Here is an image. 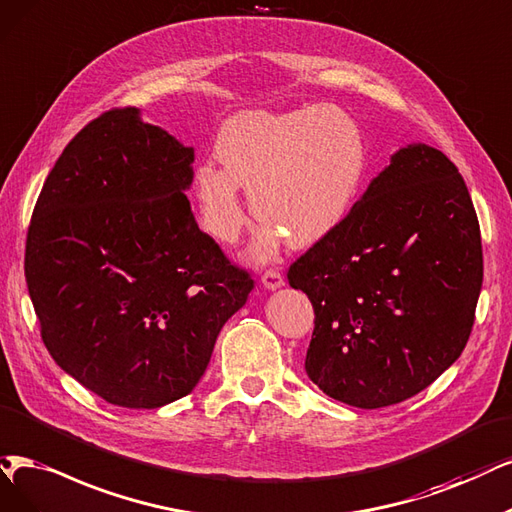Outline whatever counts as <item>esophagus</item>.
<instances>
[{"label":"esophagus","mask_w":512,"mask_h":512,"mask_svg":"<svg viewBox=\"0 0 512 512\" xmlns=\"http://www.w3.org/2000/svg\"><path fill=\"white\" fill-rule=\"evenodd\" d=\"M261 285L266 287L268 291H276V289L285 285V278H282V274L276 272V270H268L266 274H261Z\"/></svg>","instance_id":"34e87169"}]
</instances>
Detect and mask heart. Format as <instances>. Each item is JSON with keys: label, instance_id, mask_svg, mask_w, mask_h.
Instances as JSON below:
<instances>
[{"label": "heart", "instance_id": "heart-1", "mask_svg": "<svg viewBox=\"0 0 512 512\" xmlns=\"http://www.w3.org/2000/svg\"><path fill=\"white\" fill-rule=\"evenodd\" d=\"M215 156L221 168L206 162L194 177L202 227L221 244L236 242L246 223L244 187L263 221L255 261L274 259L285 236L293 246L329 236L367 173L363 130L335 105L236 113L219 132Z\"/></svg>", "mask_w": 512, "mask_h": 512}]
</instances>
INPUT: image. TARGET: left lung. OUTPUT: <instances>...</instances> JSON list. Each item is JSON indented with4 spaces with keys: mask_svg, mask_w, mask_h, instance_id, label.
Returning <instances> with one entry per match:
<instances>
[{
    "mask_svg": "<svg viewBox=\"0 0 512 512\" xmlns=\"http://www.w3.org/2000/svg\"><path fill=\"white\" fill-rule=\"evenodd\" d=\"M287 278L314 306L306 373L327 396L377 409L428 388L462 354L483 282L456 164L426 143L396 149Z\"/></svg>",
    "mask_w": 512,
    "mask_h": 512,
    "instance_id": "8db88e82",
    "label": "left lung"
}]
</instances>
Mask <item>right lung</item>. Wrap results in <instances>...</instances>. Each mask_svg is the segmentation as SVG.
I'll list each match as a JSON object with an SVG mask.
<instances>
[{
    "label": "right lung",
    "mask_w": 512,
    "mask_h": 512,
    "mask_svg": "<svg viewBox=\"0 0 512 512\" xmlns=\"http://www.w3.org/2000/svg\"><path fill=\"white\" fill-rule=\"evenodd\" d=\"M194 158L141 109H113L73 137L37 198L25 276L42 339L111 405L192 392L253 289L200 232L185 196Z\"/></svg>",
    "instance_id": "1"
}]
</instances>
